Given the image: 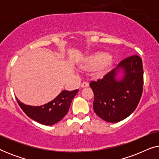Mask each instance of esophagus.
Listing matches in <instances>:
<instances>
[{
    "label": "esophagus",
    "instance_id": "esophagus-1",
    "mask_svg": "<svg viewBox=\"0 0 159 159\" xmlns=\"http://www.w3.org/2000/svg\"><path fill=\"white\" fill-rule=\"evenodd\" d=\"M89 86V83L88 82H82V84H81V87L82 88H87V87Z\"/></svg>",
    "mask_w": 159,
    "mask_h": 159
}]
</instances>
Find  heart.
Here are the masks:
<instances>
[{"mask_svg": "<svg viewBox=\"0 0 159 159\" xmlns=\"http://www.w3.org/2000/svg\"><path fill=\"white\" fill-rule=\"evenodd\" d=\"M111 58L106 53H98L93 56L88 61V66L92 68L107 67L111 64Z\"/></svg>", "mask_w": 159, "mask_h": 159, "instance_id": "heart-1", "label": "heart"}]
</instances>
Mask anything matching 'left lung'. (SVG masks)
<instances>
[{"mask_svg": "<svg viewBox=\"0 0 159 159\" xmlns=\"http://www.w3.org/2000/svg\"><path fill=\"white\" fill-rule=\"evenodd\" d=\"M121 68L125 70V76L118 82L115 76ZM90 86L94 93L93 109L95 114L108 122L123 120L135 110L142 96V59L138 55L126 58L102 79L91 81Z\"/></svg>", "mask_w": 159, "mask_h": 159, "instance_id": "obj_1", "label": "left lung"}]
</instances>
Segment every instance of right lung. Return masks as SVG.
I'll return each instance as SVG.
<instances>
[{"mask_svg":"<svg viewBox=\"0 0 159 159\" xmlns=\"http://www.w3.org/2000/svg\"><path fill=\"white\" fill-rule=\"evenodd\" d=\"M77 92L78 90H64L53 101L41 106L25 105L17 98L16 99L20 108L30 118L42 125H53L66 116L71 101Z\"/></svg>","mask_w":159,"mask_h":159,"instance_id":"1","label":"right lung"}]
</instances>
